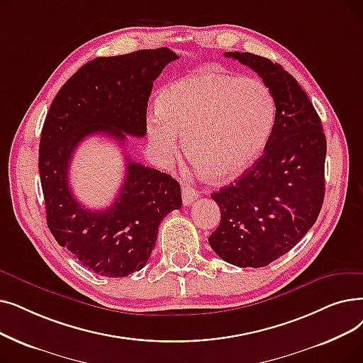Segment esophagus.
<instances>
[{
  "label": "esophagus",
  "instance_id": "34e87169",
  "mask_svg": "<svg viewBox=\"0 0 363 363\" xmlns=\"http://www.w3.org/2000/svg\"><path fill=\"white\" fill-rule=\"evenodd\" d=\"M199 199V193L191 188L190 185H184L182 186V201L185 206H190V204L194 203V200Z\"/></svg>",
  "mask_w": 363,
  "mask_h": 363
}]
</instances>
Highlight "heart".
<instances>
[{"label":"heart","mask_w":363,"mask_h":363,"mask_svg":"<svg viewBox=\"0 0 363 363\" xmlns=\"http://www.w3.org/2000/svg\"><path fill=\"white\" fill-rule=\"evenodd\" d=\"M147 118L155 159L170 164L185 154L204 178L227 181L254 163L269 140L276 104L270 89L252 77L200 69L166 86Z\"/></svg>","instance_id":"obj_1"}]
</instances>
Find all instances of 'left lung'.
<instances>
[{
	"label": "left lung",
	"mask_w": 363,
	"mask_h": 363,
	"mask_svg": "<svg viewBox=\"0 0 363 363\" xmlns=\"http://www.w3.org/2000/svg\"><path fill=\"white\" fill-rule=\"evenodd\" d=\"M270 89L276 118L264 154L240 178L211 197L220 223L215 254L238 267H265L285 255L316 223L325 197L326 138L322 121L295 78L270 59L227 52Z\"/></svg>",
	"instance_id": "obj_1"
}]
</instances>
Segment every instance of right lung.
I'll return each instance as SVG.
<instances>
[{
	"mask_svg": "<svg viewBox=\"0 0 363 363\" xmlns=\"http://www.w3.org/2000/svg\"><path fill=\"white\" fill-rule=\"evenodd\" d=\"M177 59L166 47L93 59L62 86L47 113L38 155L47 225L62 247L99 276L125 277L143 269L163 218L182 206L181 186L128 157L116 201L102 211L86 209L68 181L72 155L94 133L120 145L128 135L144 138L152 83Z\"/></svg>",
	"mask_w": 363,
	"mask_h": 363,
	"instance_id": "right-lung-1",
	"label": "right lung"
}]
</instances>
